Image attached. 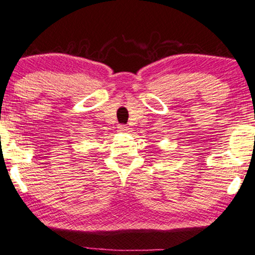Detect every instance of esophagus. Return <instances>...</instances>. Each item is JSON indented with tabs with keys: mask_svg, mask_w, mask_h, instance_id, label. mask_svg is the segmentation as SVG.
<instances>
[{
	"mask_svg": "<svg viewBox=\"0 0 255 255\" xmlns=\"http://www.w3.org/2000/svg\"><path fill=\"white\" fill-rule=\"evenodd\" d=\"M119 131H122V132H128V128L127 125H119Z\"/></svg>",
	"mask_w": 255,
	"mask_h": 255,
	"instance_id": "esophagus-1",
	"label": "esophagus"
}]
</instances>
